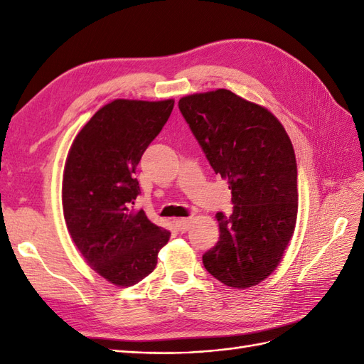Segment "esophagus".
Masks as SVG:
<instances>
[{"instance_id": "esophagus-1", "label": "esophagus", "mask_w": 364, "mask_h": 364, "mask_svg": "<svg viewBox=\"0 0 364 364\" xmlns=\"http://www.w3.org/2000/svg\"><path fill=\"white\" fill-rule=\"evenodd\" d=\"M190 225H191V218H190V217L179 218V220H178V228H179L181 232H185V230L190 228Z\"/></svg>"}]
</instances>
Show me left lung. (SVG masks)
Here are the masks:
<instances>
[{
  "label": "left lung",
  "instance_id": "1",
  "mask_svg": "<svg viewBox=\"0 0 364 364\" xmlns=\"http://www.w3.org/2000/svg\"><path fill=\"white\" fill-rule=\"evenodd\" d=\"M179 111L232 194V214L215 215L220 238L203 253V266L228 287H253L278 267L294 232L291 141L266 107L228 90L182 97Z\"/></svg>",
  "mask_w": 364,
  "mask_h": 364
}]
</instances>
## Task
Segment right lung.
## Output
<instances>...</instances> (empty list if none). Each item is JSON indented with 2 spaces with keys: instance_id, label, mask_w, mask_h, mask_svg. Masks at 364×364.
<instances>
[{
  "instance_id": "obj_1",
  "label": "right lung",
  "mask_w": 364,
  "mask_h": 364,
  "mask_svg": "<svg viewBox=\"0 0 364 364\" xmlns=\"http://www.w3.org/2000/svg\"><path fill=\"white\" fill-rule=\"evenodd\" d=\"M174 100H114L75 136L65 162L62 206L68 232L90 266L118 287L155 270L170 232L136 211L135 178L142 153L173 111Z\"/></svg>"
}]
</instances>
